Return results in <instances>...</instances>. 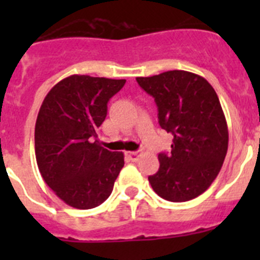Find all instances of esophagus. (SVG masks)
I'll use <instances>...</instances> for the list:
<instances>
[{
	"mask_svg": "<svg viewBox=\"0 0 260 260\" xmlns=\"http://www.w3.org/2000/svg\"><path fill=\"white\" fill-rule=\"evenodd\" d=\"M142 156V151H132V152H128V157L132 158L133 161H137L138 158Z\"/></svg>",
	"mask_w": 260,
	"mask_h": 260,
	"instance_id": "obj_1",
	"label": "esophagus"
}]
</instances>
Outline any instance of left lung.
Returning a JSON list of instances; mask_svg holds the SVG:
<instances>
[{
    "label": "left lung",
    "mask_w": 260,
    "mask_h": 260,
    "mask_svg": "<svg viewBox=\"0 0 260 260\" xmlns=\"http://www.w3.org/2000/svg\"><path fill=\"white\" fill-rule=\"evenodd\" d=\"M137 82L155 99L161 128L173 135L171 153H158L160 168L148 181L165 201H191L215 181L228 151L219 98L203 77L185 70L139 77Z\"/></svg>",
    "instance_id": "obj_1"
}]
</instances>
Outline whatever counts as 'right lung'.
Wrapping results in <instances>:
<instances>
[{"label": "right lung", "mask_w": 260, "mask_h": 260, "mask_svg": "<svg viewBox=\"0 0 260 260\" xmlns=\"http://www.w3.org/2000/svg\"><path fill=\"white\" fill-rule=\"evenodd\" d=\"M125 79L70 75L50 89L39 110L35 155L45 183L78 210L98 207L113 190L123 153L98 141L108 102Z\"/></svg>", "instance_id": "add662e5"}]
</instances>
